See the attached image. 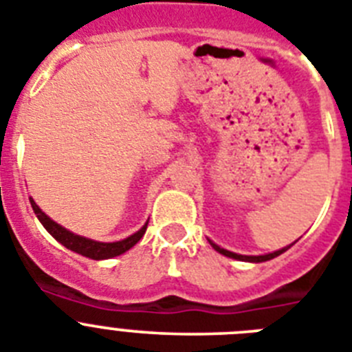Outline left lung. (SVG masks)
<instances>
[{"label":"left lung","instance_id":"left-lung-1","mask_svg":"<svg viewBox=\"0 0 352 352\" xmlns=\"http://www.w3.org/2000/svg\"><path fill=\"white\" fill-rule=\"evenodd\" d=\"M209 243L212 245V249L217 250V252L223 254V256H227V258L240 259V261H249V263H263V261H268V259L277 258V256H279V254H283V252H285V250H288V247H285V249L276 250V252H270V254H265V256H241V254H236V252H231V250L221 249V247H218L217 243H212L211 240H209Z\"/></svg>","mask_w":352,"mask_h":352}]
</instances>
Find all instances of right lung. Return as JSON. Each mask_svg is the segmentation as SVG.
Here are the masks:
<instances>
[{
  "mask_svg": "<svg viewBox=\"0 0 352 352\" xmlns=\"http://www.w3.org/2000/svg\"><path fill=\"white\" fill-rule=\"evenodd\" d=\"M30 204L34 212L37 214V218H39V221L44 226V229H46L55 240L60 241L66 249L73 250V252L76 254H82V256L91 259L116 258L120 254L126 252V250L132 249V247L143 238L144 231H146V226H148V221H146L140 231L134 232V234L129 236V238H125V240L112 241V243H103V241H94L89 240V238H84V236L73 234L71 231H67V229H64L62 226H58L57 221H53L48 214H44V212L41 211L39 206L34 202V199H30Z\"/></svg>",
  "mask_w": 352,
  "mask_h": 352,
  "instance_id": "obj_1",
  "label": "right lung"
}]
</instances>
